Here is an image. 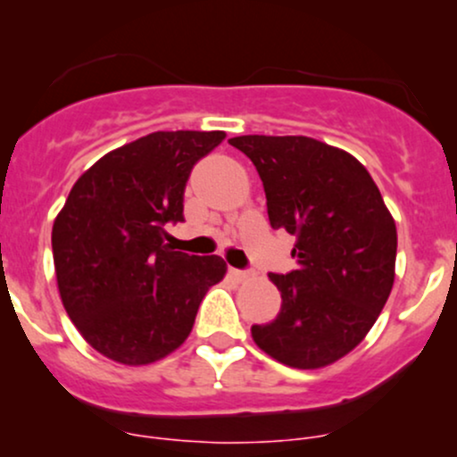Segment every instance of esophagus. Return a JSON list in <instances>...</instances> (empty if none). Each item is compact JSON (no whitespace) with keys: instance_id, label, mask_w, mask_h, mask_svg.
Returning <instances> with one entry per match:
<instances>
[{"instance_id":"1","label":"esophagus","mask_w":457,"mask_h":457,"mask_svg":"<svg viewBox=\"0 0 457 457\" xmlns=\"http://www.w3.org/2000/svg\"><path fill=\"white\" fill-rule=\"evenodd\" d=\"M228 272L234 277L236 281H245V279H249V277H251V272L243 270V269H229Z\"/></svg>"}]
</instances>
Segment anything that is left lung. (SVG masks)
Here are the masks:
<instances>
[{"label":"left lung","instance_id":"1","mask_svg":"<svg viewBox=\"0 0 457 457\" xmlns=\"http://www.w3.org/2000/svg\"><path fill=\"white\" fill-rule=\"evenodd\" d=\"M229 144L258 170L272 229L296 236V269L269 275L281 312L251 327L253 342L298 370L333 363L361 344L391 295L395 221L348 152L296 135H243Z\"/></svg>","mask_w":457,"mask_h":457}]
</instances>
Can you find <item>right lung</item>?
<instances>
[{"mask_svg": "<svg viewBox=\"0 0 457 457\" xmlns=\"http://www.w3.org/2000/svg\"><path fill=\"white\" fill-rule=\"evenodd\" d=\"M223 130H159L109 152L72 187L51 234L57 287L79 333L124 365H145L191 333L219 255L174 251L165 225L185 221L193 165Z\"/></svg>", "mask_w": 457, "mask_h": 457, "instance_id": "1", "label": "right lung"}]
</instances>
